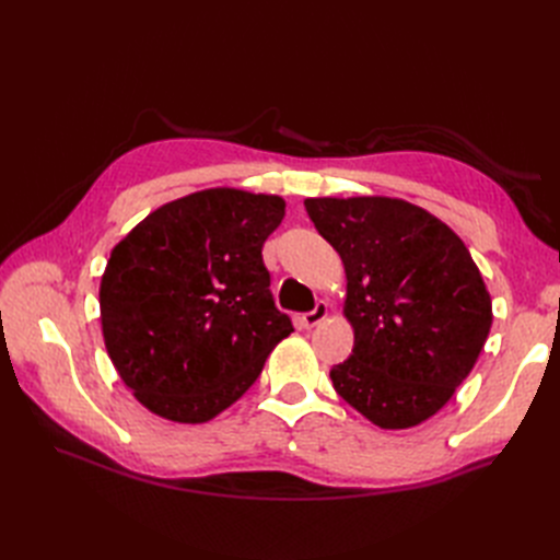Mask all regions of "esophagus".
Returning a JSON list of instances; mask_svg holds the SVG:
<instances>
[{"mask_svg":"<svg viewBox=\"0 0 560 560\" xmlns=\"http://www.w3.org/2000/svg\"><path fill=\"white\" fill-rule=\"evenodd\" d=\"M327 315H329L327 301H317V306H315L311 313H306V315L301 317V319H303V327H306V329L317 327V325H322V322L327 319Z\"/></svg>","mask_w":560,"mask_h":560,"instance_id":"esophagus-1","label":"esophagus"}]
</instances>
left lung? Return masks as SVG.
<instances>
[{
	"label": "left lung",
	"mask_w": 560,
	"mask_h": 560,
	"mask_svg": "<svg viewBox=\"0 0 560 560\" xmlns=\"http://www.w3.org/2000/svg\"><path fill=\"white\" fill-rule=\"evenodd\" d=\"M306 210L348 280L354 348L329 371L334 389L381 430L430 420L469 376L493 325L469 249L401 198H306Z\"/></svg>",
	"instance_id": "8db88e82"
}]
</instances>
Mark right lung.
Returning a JSON list of instances; mask_svg holds the SVG:
<instances>
[{"label": "right lung", "mask_w": 560, "mask_h": 560, "mask_svg": "<svg viewBox=\"0 0 560 560\" xmlns=\"http://www.w3.org/2000/svg\"><path fill=\"white\" fill-rule=\"evenodd\" d=\"M282 217L280 196L214 186L165 202L114 245L100 322L114 369L147 411L212 420L294 331L261 257Z\"/></svg>", "instance_id": "right-lung-1"}]
</instances>
